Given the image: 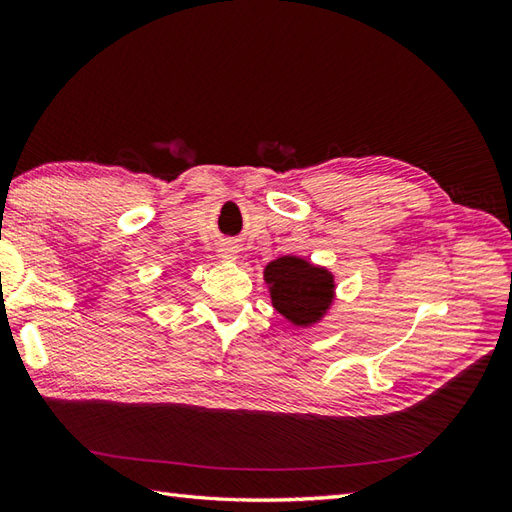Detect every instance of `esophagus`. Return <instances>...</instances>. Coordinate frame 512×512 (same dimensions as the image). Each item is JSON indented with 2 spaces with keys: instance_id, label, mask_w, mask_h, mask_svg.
Here are the masks:
<instances>
[{
  "instance_id": "1",
  "label": "esophagus",
  "mask_w": 512,
  "mask_h": 512,
  "mask_svg": "<svg viewBox=\"0 0 512 512\" xmlns=\"http://www.w3.org/2000/svg\"><path fill=\"white\" fill-rule=\"evenodd\" d=\"M220 257L224 259V262L235 264L239 259V244L237 242H224L220 246Z\"/></svg>"
}]
</instances>
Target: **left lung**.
<instances>
[{
  "mask_svg": "<svg viewBox=\"0 0 512 512\" xmlns=\"http://www.w3.org/2000/svg\"><path fill=\"white\" fill-rule=\"evenodd\" d=\"M264 281L273 308L299 330L319 325L336 303L334 273L306 257L273 259L264 266Z\"/></svg>",
  "mask_w": 512,
  "mask_h": 512,
  "instance_id": "1",
  "label": "left lung"
}]
</instances>
